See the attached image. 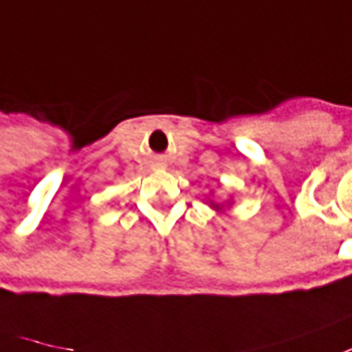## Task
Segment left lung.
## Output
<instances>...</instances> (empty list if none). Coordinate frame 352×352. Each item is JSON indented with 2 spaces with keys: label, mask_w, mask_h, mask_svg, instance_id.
I'll return each instance as SVG.
<instances>
[{
  "label": "left lung",
  "mask_w": 352,
  "mask_h": 352,
  "mask_svg": "<svg viewBox=\"0 0 352 352\" xmlns=\"http://www.w3.org/2000/svg\"><path fill=\"white\" fill-rule=\"evenodd\" d=\"M210 206H212L214 210H218V208H222V204H216V202H212V200H210Z\"/></svg>",
  "instance_id": "obj_1"
}]
</instances>
